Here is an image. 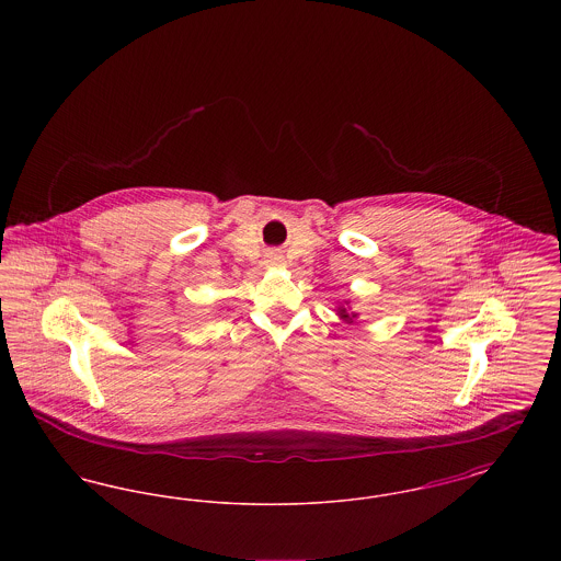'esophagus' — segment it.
Masks as SVG:
<instances>
[{
  "instance_id": "esophagus-1",
  "label": "esophagus",
  "mask_w": 561,
  "mask_h": 561,
  "mask_svg": "<svg viewBox=\"0 0 561 561\" xmlns=\"http://www.w3.org/2000/svg\"><path fill=\"white\" fill-rule=\"evenodd\" d=\"M268 263H271V265H279V263H282V256L273 252V254H268Z\"/></svg>"
}]
</instances>
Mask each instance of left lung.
Listing matches in <instances>:
<instances>
[{
	"label": "left lung",
	"instance_id": "1",
	"mask_svg": "<svg viewBox=\"0 0 561 561\" xmlns=\"http://www.w3.org/2000/svg\"><path fill=\"white\" fill-rule=\"evenodd\" d=\"M336 316H339V320L345 321V323H353V320L359 318V313L351 311V300H343V302L336 307Z\"/></svg>",
	"mask_w": 561,
	"mask_h": 561
}]
</instances>
